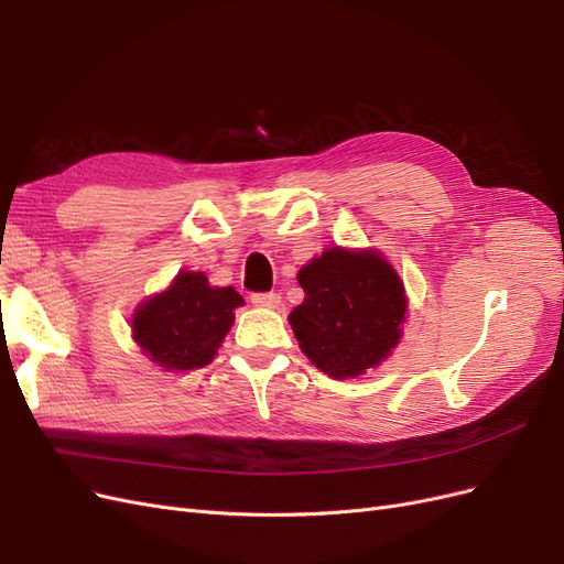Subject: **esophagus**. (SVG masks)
I'll return each mask as SVG.
<instances>
[{
    "label": "esophagus",
    "instance_id": "1",
    "mask_svg": "<svg viewBox=\"0 0 564 564\" xmlns=\"http://www.w3.org/2000/svg\"><path fill=\"white\" fill-rule=\"evenodd\" d=\"M251 303L256 305V308H268V311H275V308H280L282 296H280V294H275V292L253 294V296H251Z\"/></svg>",
    "mask_w": 564,
    "mask_h": 564
}]
</instances>
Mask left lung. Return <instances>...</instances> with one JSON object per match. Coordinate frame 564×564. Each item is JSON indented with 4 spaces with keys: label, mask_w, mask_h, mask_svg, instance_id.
<instances>
[{
    "label": "left lung",
    "mask_w": 564,
    "mask_h": 564,
    "mask_svg": "<svg viewBox=\"0 0 564 564\" xmlns=\"http://www.w3.org/2000/svg\"><path fill=\"white\" fill-rule=\"evenodd\" d=\"M305 299L289 313L303 355L332 379L377 369L402 338L404 282L377 249L329 247L296 275Z\"/></svg>",
    "instance_id": "left-lung-1"
}]
</instances>
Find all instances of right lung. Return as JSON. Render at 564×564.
I'll return each mask as SVG.
<instances>
[{"label": "right lung", "instance_id": "1", "mask_svg": "<svg viewBox=\"0 0 564 564\" xmlns=\"http://www.w3.org/2000/svg\"><path fill=\"white\" fill-rule=\"evenodd\" d=\"M245 299L232 286H212L204 272L181 270L164 292L145 299L131 315V338L164 371L207 367Z\"/></svg>", "mask_w": 564, "mask_h": 564}]
</instances>
